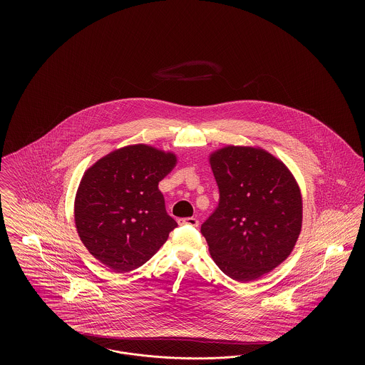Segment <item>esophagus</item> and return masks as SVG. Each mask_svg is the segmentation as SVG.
I'll use <instances>...</instances> for the list:
<instances>
[{"label":"esophagus","instance_id":"esophagus-1","mask_svg":"<svg viewBox=\"0 0 365 365\" xmlns=\"http://www.w3.org/2000/svg\"><path fill=\"white\" fill-rule=\"evenodd\" d=\"M178 225L179 226L197 227L200 225V222L195 217H183V219H178Z\"/></svg>","mask_w":365,"mask_h":365}]
</instances>
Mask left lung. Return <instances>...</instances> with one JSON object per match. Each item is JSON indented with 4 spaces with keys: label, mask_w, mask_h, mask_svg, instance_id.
I'll return each mask as SVG.
<instances>
[{
    "label": "left lung",
    "mask_w": 365,
    "mask_h": 365,
    "mask_svg": "<svg viewBox=\"0 0 365 365\" xmlns=\"http://www.w3.org/2000/svg\"><path fill=\"white\" fill-rule=\"evenodd\" d=\"M219 207L201 226L216 265L237 282L286 260L302 227V195L286 164L259 146L227 145L209 155Z\"/></svg>",
    "instance_id": "obj_1"
}]
</instances>
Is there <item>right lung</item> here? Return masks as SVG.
<instances>
[{
	"instance_id": "add662e5",
	"label": "right lung",
	"mask_w": 365,
	"mask_h": 365,
	"mask_svg": "<svg viewBox=\"0 0 365 365\" xmlns=\"http://www.w3.org/2000/svg\"><path fill=\"white\" fill-rule=\"evenodd\" d=\"M178 157L137 143L116 149L88 167L75 195L78 235L88 253L118 274L148 260L178 226L167 215L158 182Z\"/></svg>"
}]
</instances>
